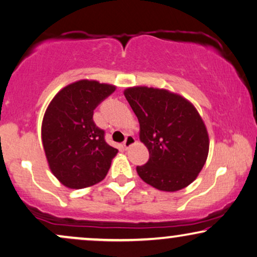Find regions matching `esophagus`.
I'll use <instances>...</instances> for the list:
<instances>
[{
  "instance_id": "1",
  "label": "esophagus",
  "mask_w": 257,
  "mask_h": 257,
  "mask_svg": "<svg viewBox=\"0 0 257 257\" xmlns=\"http://www.w3.org/2000/svg\"><path fill=\"white\" fill-rule=\"evenodd\" d=\"M136 138L135 137H133L132 135H127L126 136V138H125V142H124V148L127 150L128 148H131L132 145H135L136 144Z\"/></svg>"
}]
</instances>
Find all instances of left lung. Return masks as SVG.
<instances>
[{"label": "left lung", "instance_id": "8db88e82", "mask_svg": "<svg viewBox=\"0 0 257 257\" xmlns=\"http://www.w3.org/2000/svg\"><path fill=\"white\" fill-rule=\"evenodd\" d=\"M141 126L139 139L150 158L137 172L162 191L184 189L197 178L209 153L205 124L194 105L163 88L136 86L124 91Z\"/></svg>", "mask_w": 257, "mask_h": 257}]
</instances>
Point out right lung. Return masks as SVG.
<instances>
[{
  "label": "right lung",
  "mask_w": 257,
  "mask_h": 257,
  "mask_svg": "<svg viewBox=\"0 0 257 257\" xmlns=\"http://www.w3.org/2000/svg\"><path fill=\"white\" fill-rule=\"evenodd\" d=\"M115 86L79 80L63 87L49 102L41 126L46 158L53 175L69 189L101 182L118 150L105 142L93 111Z\"/></svg>",
  "instance_id": "obj_1"
}]
</instances>
